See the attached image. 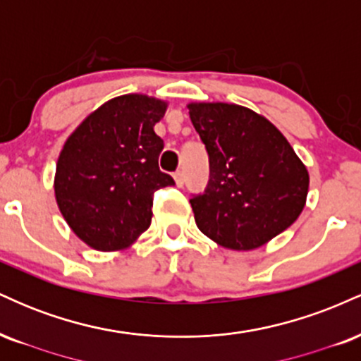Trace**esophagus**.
I'll return each instance as SVG.
<instances>
[{"label":"esophagus","instance_id":"34e87169","mask_svg":"<svg viewBox=\"0 0 361 361\" xmlns=\"http://www.w3.org/2000/svg\"><path fill=\"white\" fill-rule=\"evenodd\" d=\"M173 176H175V181H176L178 186H183V183H185V175H183V171H180V169H178V171H176Z\"/></svg>","mask_w":361,"mask_h":361}]
</instances>
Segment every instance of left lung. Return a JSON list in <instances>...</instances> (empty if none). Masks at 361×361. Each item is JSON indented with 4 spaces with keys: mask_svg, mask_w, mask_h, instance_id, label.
<instances>
[{
    "mask_svg": "<svg viewBox=\"0 0 361 361\" xmlns=\"http://www.w3.org/2000/svg\"><path fill=\"white\" fill-rule=\"evenodd\" d=\"M209 152L205 192L190 198L198 229L219 246L251 251L304 210L309 173L270 120L234 103H190Z\"/></svg>",
    "mask_w": 361,
    "mask_h": 361,
    "instance_id": "1",
    "label": "left lung"
}]
</instances>
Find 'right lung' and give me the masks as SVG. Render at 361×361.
I'll return each mask as SVG.
<instances>
[{
    "label": "right lung",
    "mask_w": 361,
    "mask_h": 361,
    "mask_svg": "<svg viewBox=\"0 0 361 361\" xmlns=\"http://www.w3.org/2000/svg\"><path fill=\"white\" fill-rule=\"evenodd\" d=\"M168 103L122 94L103 103L69 135L54 192L73 233L97 251L132 246L151 226L152 197L175 185L157 166L164 142L154 126Z\"/></svg>",
    "instance_id": "right-lung-1"
}]
</instances>
